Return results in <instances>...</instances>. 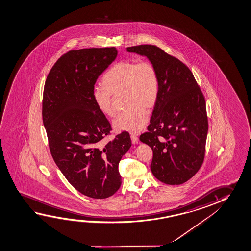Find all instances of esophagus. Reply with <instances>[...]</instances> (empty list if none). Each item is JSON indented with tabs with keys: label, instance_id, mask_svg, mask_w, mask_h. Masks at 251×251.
<instances>
[{
	"label": "esophagus",
	"instance_id": "esophagus-1",
	"mask_svg": "<svg viewBox=\"0 0 251 251\" xmlns=\"http://www.w3.org/2000/svg\"><path fill=\"white\" fill-rule=\"evenodd\" d=\"M131 139L132 144H137L138 142H139V138H138L137 136L134 135V134H131Z\"/></svg>",
	"mask_w": 251,
	"mask_h": 251
}]
</instances>
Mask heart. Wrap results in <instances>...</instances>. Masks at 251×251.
<instances>
[{"mask_svg": "<svg viewBox=\"0 0 251 251\" xmlns=\"http://www.w3.org/2000/svg\"><path fill=\"white\" fill-rule=\"evenodd\" d=\"M103 86L92 89V100L104 115L112 117V95L124 93L126 109L113 121L119 131L138 133L148 120V110L155 106L159 95V76L149 61L123 60L114 64L103 78Z\"/></svg>", "mask_w": 251, "mask_h": 251, "instance_id": "1", "label": "heart"}]
</instances>
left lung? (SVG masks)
<instances>
[{
    "instance_id": "obj_1",
    "label": "left lung",
    "mask_w": 251,
    "mask_h": 251,
    "mask_svg": "<svg viewBox=\"0 0 251 251\" xmlns=\"http://www.w3.org/2000/svg\"><path fill=\"white\" fill-rule=\"evenodd\" d=\"M148 57L159 76V95L148 131L139 137L152 150L156 179L180 185L199 171L205 157L208 122L203 93L189 68L155 45L127 47Z\"/></svg>"
}]
</instances>
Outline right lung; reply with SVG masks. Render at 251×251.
<instances>
[{
    "label": "right lung",
    "instance_id": "obj_1",
    "mask_svg": "<svg viewBox=\"0 0 251 251\" xmlns=\"http://www.w3.org/2000/svg\"><path fill=\"white\" fill-rule=\"evenodd\" d=\"M117 55L115 47L70 50L44 84L42 113L53 159L72 187L94 199L119 190V163L131 146L127 131L101 145L112 126L92 100L96 81Z\"/></svg>",
    "mask_w": 251,
    "mask_h": 251
}]
</instances>
